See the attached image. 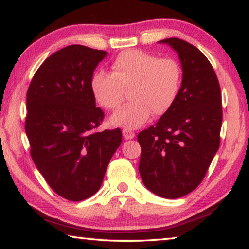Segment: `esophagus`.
<instances>
[{
	"label": "esophagus",
	"instance_id": "34e87169",
	"mask_svg": "<svg viewBox=\"0 0 249 249\" xmlns=\"http://www.w3.org/2000/svg\"><path fill=\"white\" fill-rule=\"evenodd\" d=\"M123 136L125 140H132V138L135 137V133L133 130H130L128 128H124L123 129Z\"/></svg>",
	"mask_w": 249,
	"mask_h": 249
}]
</instances>
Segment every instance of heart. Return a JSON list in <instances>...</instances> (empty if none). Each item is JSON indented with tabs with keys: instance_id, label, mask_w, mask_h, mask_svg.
Masks as SVG:
<instances>
[{
	"instance_id": "1",
	"label": "heart",
	"mask_w": 249,
	"mask_h": 249,
	"mask_svg": "<svg viewBox=\"0 0 249 249\" xmlns=\"http://www.w3.org/2000/svg\"><path fill=\"white\" fill-rule=\"evenodd\" d=\"M182 69L172 58H159L138 49H129L116 56L112 73L96 71L91 79V91L101 107L115 111L128 92L130 102L112 116L111 123L136 128L154 116L169 111L178 98Z\"/></svg>"
}]
</instances>
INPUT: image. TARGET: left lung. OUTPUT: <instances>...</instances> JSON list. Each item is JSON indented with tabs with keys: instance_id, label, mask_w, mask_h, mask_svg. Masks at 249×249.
Returning <instances> with one entry per match:
<instances>
[{
	"instance_id": "left-lung-1",
	"label": "left lung",
	"mask_w": 249,
	"mask_h": 249,
	"mask_svg": "<svg viewBox=\"0 0 249 249\" xmlns=\"http://www.w3.org/2000/svg\"><path fill=\"white\" fill-rule=\"evenodd\" d=\"M159 43L178 53L182 82L169 111L137 135L138 170L148 190L178 199L202 182L220 147L222 94L215 71L199 49L179 38Z\"/></svg>"
}]
</instances>
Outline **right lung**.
<instances>
[{"instance_id": "obj_1", "label": "right lung", "mask_w": 249, "mask_h": 249, "mask_svg": "<svg viewBox=\"0 0 249 249\" xmlns=\"http://www.w3.org/2000/svg\"><path fill=\"white\" fill-rule=\"evenodd\" d=\"M107 53L67 46L41 64L27 90L25 130L32 159L49 187L69 201L98 192L122 142L120 128L96 130L104 113L95 107L91 79Z\"/></svg>"}]
</instances>
